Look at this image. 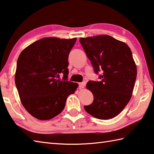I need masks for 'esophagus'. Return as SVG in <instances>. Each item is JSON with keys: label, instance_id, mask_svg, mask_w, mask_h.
I'll return each instance as SVG.
<instances>
[{"label": "esophagus", "instance_id": "obj_1", "mask_svg": "<svg viewBox=\"0 0 154 154\" xmlns=\"http://www.w3.org/2000/svg\"><path fill=\"white\" fill-rule=\"evenodd\" d=\"M84 86H85V83H84V82H80V83H79V88L80 89L84 88Z\"/></svg>", "mask_w": 154, "mask_h": 154}]
</instances>
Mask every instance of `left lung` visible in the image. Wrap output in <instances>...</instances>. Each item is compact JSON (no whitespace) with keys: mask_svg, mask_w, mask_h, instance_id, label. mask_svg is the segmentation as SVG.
Here are the masks:
<instances>
[{"mask_svg":"<svg viewBox=\"0 0 154 154\" xmlns=\"http://www.w3.org/2000/svg\"><path fill=\"white\" fill-rule=\"evenodd\" d=\"M88 58L100 81L86 84L94 101L85 110L100 120L116 116L129 102L137 76L136 65L130 47L108 35L80 38Z\"/></svg>","mask_w":154,"mask_h":154,"instance_id":"obj_1","label":"left lung"}]
</instances>
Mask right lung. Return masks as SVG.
I'll return each mask as SVG.
<instances>
[{
  "label": "right lung",
  "mask_w": 154,
  "mask_h": 154,
  "mask_svg": "<svg viewBox=\"0 0 154 154\" xmlns=\"http://www.w3.org/2000/svg\"><path fill=\"white\" fill-rule=\"evenodd\" d=\"M76 38H44L26 47L18 58L15 84L26 111L40 120H51L63 110L77 83L68 81V56ZM63 79H57L59 74Z\"/></svg>",
  "instance_id": "obj_1"
}]
</instances>
